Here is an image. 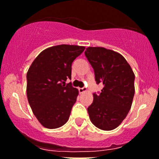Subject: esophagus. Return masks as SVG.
<instances>
[{
	"instance_id": "1",
	"label": "esophagus",
	"mask_w": 159,
	"mask_h": 159,
	"mask_svg": "<svg viewBox=\"0 0 159 159\" xmlns=\"http://www.w3.org/2000/svg\"><path fill=\"white\" fill-rule=\"evenodd\" d=\"M78 91H79V93H84V92L87 91V89H86L85 87H82V88H79V89H78Z\"/></svg>"
}]
</instances>
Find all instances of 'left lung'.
Segmentation results:
<instances>
[{
    "mask_svg": "<svg viewBox=\"0 0 159 159\" xmlns=\"http://www.w3.org/2000/svg\"><path fill=\"white\" fill-rule=\"evenodd\" d=\"M85 57L93 67L97 84L104 87L94 93L88 107L92 124L103 130L116 128L130 111L134 95V74L125 58L103 47H88Z\"/></svg>",
    "mask_w": 159,
    "mask_h": 159,
    "instance_id": "8db88e82",
    "label": "left lung"
}]
</instances>
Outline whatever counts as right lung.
I'll return each instance as SVG.
<instances>
[{"label":"right lung","mask_w":159,"mask_h":159,"mask_svg":"<svg viewBox=\"0 0 159 159\" xmlns=\"http://www.w3.org/2000/svg\"><path fill=\"white\" fill-rule=\"evenodd\" d=\"M84 47L58 45L41 52L27 72V97L34 115L43 127L55 129L68 120L78 90L71 82V65Z\"/></svg>","instance_id":"add662e5"}]
</instances>
